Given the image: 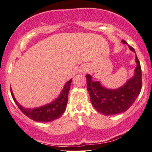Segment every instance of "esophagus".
Returning a JSON list of instances; mask_svg holds the SVG:
<instances>
[{
  "mask_svg": "<svg viewBox=\"0 0 152 152\" xmlns=\"http://www.w3.org/2000/svg\"><path fill=\"white\" fill-rule=\"evenodd\" d=\"M87 69H86V68H85V69H82V70H81V72H80V73H82V74H85V73H86V72H87Z\"/></svg>",
  "mask_w": 152,
  "mask_h": 152,
  "instance_id": "esophagus-1",
  "label": "esophagus"
}]
</instances>
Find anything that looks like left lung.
Here are the masks:
<instances>
[{
	"label": "left lung",
	"mask_w": 152,
	"mask_h": 152,
	"mask_svg": "<svg viewBox=\"0 0 152 152\" xmlns=\"http://www.w3.org/2000/svg\"><path fill=\"white\" fill-rule=\"evenodd\" d=\"M122 42L127 44L125 40H123ZM128 46L130 50L135 52L132 47ZM135 60L137 66L134 76L123 86L117 89L104 88L98 81H93L92 77L87 74V90L92 105L98 112L106 116L118 114L127 111L135 102L142 88V71L136 55Z\"/></svg>",
	"instance_id": "left-lung-1"
}]
</instances>
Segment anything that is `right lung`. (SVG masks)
<instances>
[{
    "label": "right lung",
    "instance_id": "1",
    "mask_svg": "<svg viewBox=\"0 0 152 152\" xmlns=\"http://www.w3.org/2000/svg\"><path fill=\"white\" fill-rule=\"evenodd\" d=\"M72 79L67 81L63 90H62L61 94L58 98L54 101L51 102L50 104H46L42 107L37 108H25L23 107L15 99L13 94V92L11 89V94L13 99H14L15 103L17 104L20 110L33 121L38 122H50L62 116L65 112L66 107H67V99H68V93H69L70 85H71Z\"/></svg>",
    "mask_w": 152,
    "mask_h": 152
}]
</instances>
